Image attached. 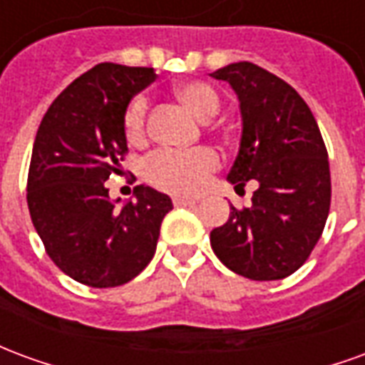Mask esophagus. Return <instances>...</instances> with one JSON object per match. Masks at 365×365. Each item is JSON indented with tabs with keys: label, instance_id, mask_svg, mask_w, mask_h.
Masks as SVG:
<instances>
[{
	"label": "esophagus",
	"instance_id": "esophagus-1",
	"mask_svg": "<svg viewBox=\"0 0 365 365\" xmlns=\"http://www.w3.org/2000/svg\"><path fill=\"white\" fill-rule=\"evenodd\" d=\"M199 199L195 197H182V195H175L174 205H195Z\"/></svg>",
	"mask_w": 365,
	"mask_h": 365
}]
</instances>
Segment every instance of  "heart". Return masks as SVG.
<instances>
[{"mask_svg":"<svg viewBox=\"0 0 365 365\" xmlns=\"http://www.w3.org/2000/svg\"><path fill=\"white\" fill-rule=\"evenodd\" d=\"M175 99L187 107L199 120L213 117L221 107V97L213 86L201 80H190L174 86ZM146 117L148 99L136 96L128 101L123 113V133L128 144L138 146L146 140ZM219 154L207 146L190 152H156L144 166L146 180L160 190L172 193H197L205 185L207 178L219 168Z\"/></svg>","mask_w":365,"mask_h":365,"instance_id":"obj_1","label":"heart"}]
</instances>
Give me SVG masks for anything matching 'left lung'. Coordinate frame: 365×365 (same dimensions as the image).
I'll list each match as a JSON object with an SVG mask.
<instances>
[{"label":"left lung","mask_w":365,"mask_h":365,"mask_svg":"<svg viewBox=\"0 0 365 365\" xmlns=\"http://www.w3.org/2000/svg\"><path fill=\"white\" fill-rule=\"evenodd\" d=\"M213 78L240 99L242 138L229 182L258 183L252 205L230 207L211 230L217 258L256 282L283 279L313 252L330 209L329 154L305 99L282 78L252 62L219 68Z\"/></svg>","instance_id":"left-lung-1"}]
</instances>
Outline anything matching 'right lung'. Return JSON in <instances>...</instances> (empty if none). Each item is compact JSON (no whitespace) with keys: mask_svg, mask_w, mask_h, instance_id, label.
I'll return each mask as SVG.
<instances>
[{"mask_svg":"<svg viewBox=\"0 0 365 365\" xmlns=\"http://www.w3.org/2000/svg\"><path fill=\"white\" fill-rule=\"evenodd\" d=\"M154 80L152 68L97 64L52 101L36 130L27 178L31 221L51 260L88 287H117L140 274L172 211V199L148 185H136V201L123 209L105 187L128 152L123 113Z\"/></svg>","mask_w":365,"mask_h":365,"instance_id":"right-lung-1","label":"right lung"}]
</instances>
